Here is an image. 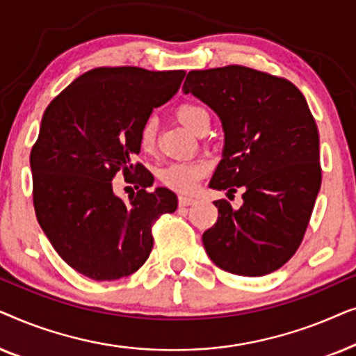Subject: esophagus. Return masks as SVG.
<instances>
[{
  "instance_id": "34e87169",
  "label": "esophagus",
  "mask_w": 356,
  "mask_h": 356,
  "mask_svg": "<svg viewBox=\"0 0 356 356\" xmlns=\"http://www.w3.org/2000/svg\"><path fill=\"white\" fill-rule=\"evenodd\" d=\"M194 202H196V201H194L193 197H188V196H179V197H178V204H179V206H181V207L193 206Z\"/></svg>"
}]
</instances>
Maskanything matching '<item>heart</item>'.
I'll list each match as a JSON object with an SVG mask.
<instances>
[{
	"label": "heart",
	"instance_id": "1",
	"mask_svg": "<svg viewBox=\"0 0 356 356\" xmlns=\"http://www.w3.org/2000/svg\"><path fill=\"white\" fill-rule=\"evenodd\" d=\"M179 123H183L186 128L194 131L196 134L206 133L209 124H211V116L204 106L193 104V102H183L175 110ZM157 131L159 121L155 116H147L140 124L138 140L139 147L145 154H152L157 147ZM207 173V165L202 162H175L165 165L159 170V179L163 186L177 193H191L199 179Z\"/></svg>",
	"mask_w": 356,
	"mask_h": 356
}]
</instances>
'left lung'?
I'll return each mask as SVG.
<instances>
[{"label": "left lung", "instance_id": "obj_1", "mask_svg": "<svg viewBox=\"0 0 356 356\" xmlns=\"http://www.w3.org/2000/svg\"><path fill=\"white\" fill-rule=\"evenodd\" d=\"M183 90L211 106L225 131L209 186L243 191L238 211L227 199L213 202L218 218L202 235L209 257L245 277L280 269L303 241L323 179L305 95L285 77L240 65L189 71Z\"/></svg>", "mask_w": 356, "mask_h": 356}]
</instances>
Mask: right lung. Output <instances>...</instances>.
<instances>
[{
	"mask_svg": "<svg viewBox=\"0 0 356 356\" xmlns=\"http://www.w3.org/2000/svg\"><path fill=\"white\" fill-rule=\"evenodd\" d=\"M184 74L95 67L43 113L31 150L33 209L61 259L89 279L116 280L138 270L152 251L155 222L177 211L175 193L149 191L154 177L134 160L140 124L177 94ZM118 174L136 188L128 200L114 193Z\"/></svg>",
	"mask_w": 356,
	"mask_h": 356,
	"instance_id": "1",
	"label": "right lung"
}]
</instances>
